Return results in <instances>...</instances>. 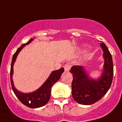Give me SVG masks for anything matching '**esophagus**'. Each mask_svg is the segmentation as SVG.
<instances>
[{"mask_svg":"<svg viewBox=\"0 0 122 122\" xmlns=\"http://www.w3.org/2000/svg\"><path fill=\"white\" fill-rule=\"evenodd\" d=\"M70 67H71V65H70L69 63H66L65 64V66H64V69H65V71H68L70 69Z\"/></svg>","mask_w":122,"mask_h":122,"instance_id":"34e87169","label":"esophagus"}]
</instances>
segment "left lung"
Here are the masks:
<instances>
[{"mask_svg":"<svg viewBox=\"0 0 122 122\" xmlns=\"http://www.w3.org/2000/svg\"><path fill=\"white\" fill-rule=\"evenodd\" d=\"M104 59L101 76L97 80L89 78L83 66H73L70 72L72 74L71 94L74 100L80 104L91 105L97 102L107 93L112 85L113 65L112 56L106 45L100 43Z\"/></svg>","mask_w":122,"mask_h":122,"instance_id":"8db88e82","label":"left lung"}]
</instances>
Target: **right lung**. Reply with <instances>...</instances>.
I'll return each mask as SVG.
<instances>
[{
    "label": "right lung",
    "mask_w": 122,
    "mask_h": 122,
    "mask_svg": "<svg viewBox=\"0 0 122 122\" xmlns=\"http://www.w3.org/2000/svg\"><path fill=\"white\" fill-rule=\"evenodd\" d=\"M32 41H33V38H31L27 43L22 44L16 50V52L13 55L11 60V68H10V80H11V85L13 92L18 99L21 102L28 107L34 109V108H39L45 106L48 102L51 97V88L54 83H56L60 79L62 73L64 71V68H61L60 69L52 71L48 79L46 81L42 86L34 92H30V93H23L18 91L16 88H15L13 80H12V75L13 73V64L16 60L18 54L20 52L21 50L26 45L30 44Z\"/></svg>",
    "instance_id": "add662e5"
}]
</instances>
